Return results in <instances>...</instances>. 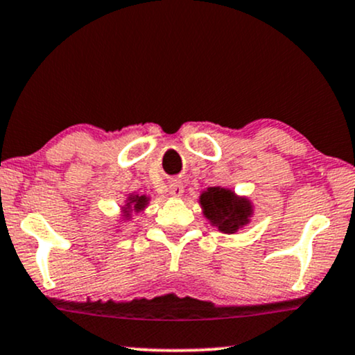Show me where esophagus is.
Wrapping results in <instances>:
<instances>
[{"label":"esophagus","mask_w":355,"mask_h":355,"mask_svg":"<svg viewBox=\"0 0 355 355\" xmlns=\"http://www.w3.org/2000/svg\"><path fill=\"white\" fill-rule=\"evenodd\" d=\"M183 188L185 187H183V183L180 180H172L168 185V193L172 196H180L183 193Z\"/></svg>","instance_id":"1"}]
</instances>
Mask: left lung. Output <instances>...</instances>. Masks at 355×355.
<instances>
[{
	"instance_id": "obj_1",
	"label": "left lung",
	"mask_w": 355,
	"mask_h": 355,
	"mask_svg": "<svg viewBox=\"0 0 355 355\" xmlns=\"http://www.w3.org/2000/svg\"><path fill=\"white\" fill-rule=\"evenodd\" d=\"M200 203L203 206L205 216L216 224L219 231L227 232V234H232L245 223H249L250 214H252L249 201L237 198L234 193L226 188H208V191L201 195Z\"/></svg>"
}]
</instances>
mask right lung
<instances>
[{
	"label": "right lung",
	"mask_w": 355,
	"mask_h": 355,
	"mask_svg": "<svg viewBox=\"0 0 355 355\" xmlns=\"http://www.w3.org/2000/svg\"><path fill=\"white\" fill-rule=\"evenodd\" d=\"M146 203H147L146 196H132V198H129L128 208H131V206H129V205H134V209L141 211L146 206Z\"/></svg>",
	"instance_id": "right-lung-1"
}]
</instances>
